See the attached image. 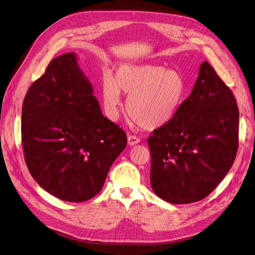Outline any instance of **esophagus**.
I'll use <instances>...</instances> for the list:
<instances>
[{
	"mask_svg": "<svg viewBox=\"0 0 255 255\" xmlns=\"http://www.w3.org/2000/svg\"><path fill=\"white\" fill-rule=\"evenodd\" d=\"M140 142V139L134 135H128V145H135Z\"/></svg>",
	"mask_w": 255,
	"mask_h": 255,
	"instance_id": "obj_1",
	"label": "esophagus"
}]
</instances>
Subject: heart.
I'll list each match as a JSON object with an SVG mask.
<instances>
[{"label": "heart", "mask_w": 255, "mask_h": 255, "mask_svg": "<svg viewBox=\"0 0 255 255\" xmlns=\"http://www.w3.org/2000/svg\"><path fill=\"white\" fill-rule=\"evenodd\" d=\"M102 101L111 120L119 119L122 94L128 95L127 110L138 125L155 129L170 122L182 106L186 83L174 69L141 64H122L114 74H106L101 83Z\"/></svg>", "instance_id": "1"}]
</instances>
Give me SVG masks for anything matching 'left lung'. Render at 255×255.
Masks as SVG:
<instances>
[{"label": "left lung", "mask_w": 255, "mask_h": 255, "mask_svg": "<svg viewBox=\"0 0 255 255\" xmlns=\"http://www.w3.org/2000/svg\"><path fill=\"white\" fill-rule=\"evenodd\" d=\"M238 120L232 91L204 60L175 117L148 139L153 191L173 204L210 195L235 160Z\"/></svg>", "instance_id": "left-lung-1"}]
</instances>
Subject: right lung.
Listing matches in <instances>:
<instances>
[{
	"label": "right lung",
	"instance_id": "add662e5",
	"mask_svg": "<svg viewBox=\"0 0 255 255\" xmlns=\"http://www.w3.org/2000/svg\"><path fill=\"white\" fill-rule=\"evenodd\" d=\"M74 52L51 60L22 105L25 163L40 187L68 202H83L102 189L127 146V134L104 117L94 87Z\"/></svg>",
	"mask_w": 255,
	"mask_h": 255
}]
</instances>
